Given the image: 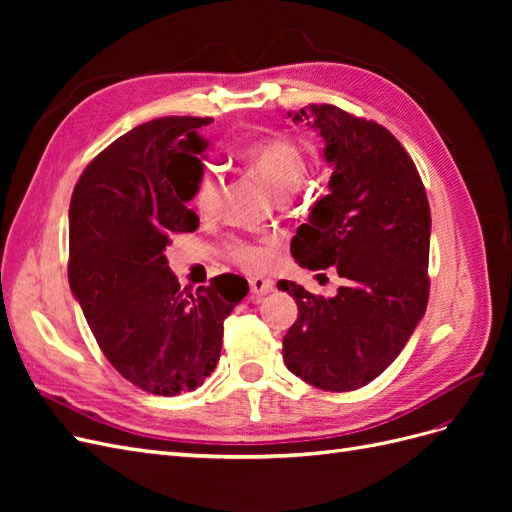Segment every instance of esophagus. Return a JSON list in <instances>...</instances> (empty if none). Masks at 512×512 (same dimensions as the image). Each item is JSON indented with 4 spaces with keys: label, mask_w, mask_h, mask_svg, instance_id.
I'll return each instance as SVG.
<instances>
[{
    "label": "esophagus",
    "mask_w": 512,
    "mask_h": 512,
    "mask_svg": "<svg viewBox=\"0 0 512 512\" xmlns=\"http://www.w3.org/2000/svg\"><path fill=\"white\" fill-rule=\"evenodd\" d=\"M275 284L269 277H262V275H254L250 277V292H252V301H258L260 297H265V294L273 292Z\"/></svg>",
    "instance_id": "34e87169"
}]
</instances>
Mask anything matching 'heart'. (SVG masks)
Instances as JSON below:
<instances>
[{"instance_id":"heart-1","label":"heart","mask_w":512,"mask_h":512,"mask_svg":"<svg viewBox=\"0 0 512 512\" xmlns=\"http://www.w3.org/2000/svg\"><path fill=\"white\" fill-rule=\"evenodd\" d=\"M247 164L254 173L265 181L275 194H288L301 183L305 175V156L303 151L284 138L260 143L247 149ZM192 203L200 213H213L220 205V175L218 170L207 166L200 175ZM228 254L235 258L239 265L252 271H260L269 265L273 256V245H254L241 239L228 241Z\"/></svg>"}]
</instances>
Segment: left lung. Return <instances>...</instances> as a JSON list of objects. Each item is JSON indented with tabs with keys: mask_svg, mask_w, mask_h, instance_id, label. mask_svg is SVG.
I'll return each instance as SVG.
<instances>
[{
	"mask_svg": "<svg viewBox=\"0 0 512 512\" xmlns=\"http://www.w3.org/2000/svg\"><path fill=\"white\" fill-rule=\"evenodd\" d=\"M324 141L333 168L290 252L303 269L335 267L344 286L316 297L294 282L299 318L284 337V363L322 391L361 389L389 367L421 322L429 299L431 213L423 181L397 138L376 121L331 104L288 113Z\"/></svg>",
	"mask_w": 512,
	"mask_h": 512,
	"instance_id": "obj_1",
	"label": "left lung"
}]
</instances>
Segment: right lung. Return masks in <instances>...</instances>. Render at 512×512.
I'll return each instance as SVG.
<instances>
[{
	"label": "right lung",
	"mask_w": 512,
	"mask_h": 512,
	"mask_svg": "<svg viewBox=\"0 0 512 512\" xmlns=\"http://www.w3.org/2000/svg\"><path fill=\"white\" fill-rule=\"evenodd\" d=\"M209 117H160L119 136L91 160L70 200L68 282L100 350L138 389L194 391L220 361L224 320L247 290L218 275L181 290L164 256L194 232L185 207L203 175Z\"/></svg>",
	"instance_id": "obj_1"
}]
</instances>
